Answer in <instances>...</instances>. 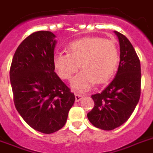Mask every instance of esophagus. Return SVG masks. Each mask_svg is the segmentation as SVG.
Here are the masks:
<instances>
[{
	"mask_svg": "<svg viewBox=\"0 0 153 153\" xmlns=\"http://www.w3.org/2000/svg\"><path fill=\"white\" fill-rule=\"evenodd\" d=\"M83 97V95L82 94H75V99H76V102H79L80 100L81 99V97Z\"/></svg>",
	"mask_w": 153,
	"mask_h": 153,
	"instance_id": "1",
	"label": "esophagus"
}]
</instances>
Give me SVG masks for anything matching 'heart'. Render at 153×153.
Here are the masks:
<instances>
[{"label":"heart","instance_id":"1","mask_svg":"<svg viewBox=\"0 0 153 153\" xmlns=\"http://www.w3.org/2000/svg\"><path fill=\"white\" fill-rule=\"evenodd\" d=\"M68 53L54 56L56 73L63 80L70 81L80 68L83 71L72 81L76 90L89 89L93 84L105 83L114 73L119 62V50L113 41L99 37L84 38L71 42Z\"/></svg>","mask_w":153,"mask_h":153}]
</instances>
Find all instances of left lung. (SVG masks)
Returning <instances> with one entry per match:
<instances>
[{"mask_svg":"<svg viewBox=\"0 0 153 153\" xmlns=\"http://www.w3.org/2000/svg\"><path fill=\"white\" fill-rule=\"evenodd\" d=\"M120 45V62L114 80L93 94L94 106L87 117L94 127L111 131L124 123L135 110L141 92L140 61L126 36L114 31Z\"/></svg>","mask_w":153,"mask_h":153,"instance_id":"obj_1","label":"left lung"}]
</instances>
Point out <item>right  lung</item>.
<instances>
[{
  "instance_id": "add662e5",
  "label": "right lung",
  "mask_w": 153,
  "mask_h": 153,
  "mask_svg": "<svg viewBox=\"0 0 153 153\" xmlns=\"http://www.w3.org/2000/svg\"><path fill=\"white\" fill-rule=\"evenodd\" d=\"M55 37L45 30L30 34L17 48L10 70L17 111L30 127L45 134L64 127L75 101L54 72Z\"/></svg>"
}]
</instances>
